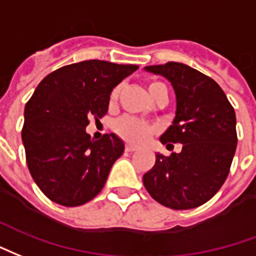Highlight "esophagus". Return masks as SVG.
Masks as SVG:
<instances>
[{"label": "esophagus", "mask_w": 256, "mask_h": 256, "mask_svg": "<svg viewBox=\"0 0 256 256\" xmlns=\"http://www.w3.org/2000/svg\"><path fill=\"white\" fill-rule=\"evenodd\" d=\"M126 151H130H130H136V150H138V147H136V146H132V144H126Z\"/></svg>", "instance_id": "1"}]
</instances>
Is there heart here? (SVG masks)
I'll return each mask as SVG.
<instances>
[{
    "label": "heart",
    "instance_id": "heart-1",
    "mask_svg": "<svg viewBox=\"0 0 256 256\" xmlns=\"http://www.w3.org/2000/svg\"><path fill=\"white\" fill-rule=\"evenodd\" d=\"M120 86H117L112 94H110V100H116L117 96L120 94ZM147 90H148V94L152 100H156L158 94L161 92L162 90H166V87L160 83V82H151L147 86ZM116 132L124 138L126 140L130 142V143H143L146 142L148 138L151 136V134L154 132V128L147 124L146 121L139 120L136 117H130V116H126V117H121L120 120L116 121L114 124Z\"/></svg>",
    "mask_w": 256,
    "mask_h": 256
}]
</instances>
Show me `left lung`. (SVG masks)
Wrapping results in <instances>:
<instances>
[{"label": "left lung", "instance_id": "left-lung-1", "mask_svg": "<svg viewBox=\"0 0 256 256\" xmlns=\"http://www.w3.org/2000/svg\"><path fill=\"white\" fill-rule=\"evenodd\" d=\"M144 69L164 76L174 90L176 116L160 140L182 143V148L169 156L156 152V165L144 173L143 184L164 206L195 208L226 180L238 144L234 109L212 78L188 65L166 62Z\"/></svg>", "mask_w": 256, "mask_h": 256}]
</instances>
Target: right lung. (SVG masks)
Masks as SVG:
<instances>
[{
    "instance_id": "add662e5",
    "label": "right lung",
    "mask_w": 256,
    "mask_h": 256,
    "mask_svg": "<svg viewBox=\"0 0 256 256\" xmlns=\"http://www.w3.org/2000/svg\"><path fill=\"white\" fill-rule=\"evenodd\" d=\"M138 68L88 60L54 70L35 88L22 139L30 173L50 200L80 206L104 188L124 142L114 134L94 140L86 126L108 113L113 88Z\"/></svg>"
}]
</instances>
